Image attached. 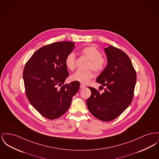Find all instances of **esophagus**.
Wrapping results in <instances>:
<instances>
[{
    "label": "esophagus",
    "mask_w": 159,
    "mask_h": 159,
    "mask_svg": "<svg viewBox=\"0 0 159 159\" xmlns=\"http://www.w3.org/2000/svg\"><path fill=\"white\" fill-rule=\"evenodd\" d=\"M80 88H81V89H84V88H86V86L84 85V84H81L80 85Z\"/></svg>",
    "instance_id": "obj_1"
}]
</instances>
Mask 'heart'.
<instances>
[{
	"instance_id": "b5f03b06",
	"label": "heart",
	"mask_w": 159,
	"mask_h": 159,
	"mask_svg": "<svg viewBox=\"0 0 159 159\" xmlns=\"http://www.w3.org/2000/svg\"><path fill=\"white\" fill-rule=\"evenodd\" d=\"M81 53L89 60L88 66V68H91L97 73L102 72L105 69L107 61L104 57L101 56V52L97 47L93 46H86L81 50ZM65 64L69 70H75V56L74 53L71 52L66 56ZM93 77V73L91 70H77L71 77L72 80L83 84H88Z\"/></svg>"
}]
</instances>
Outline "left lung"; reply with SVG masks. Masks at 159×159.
<instances>
[{
	"instance_id": "left-lung-1",
	"label": "left lung",
	"mask_w": 159,
	"mask_h": 159,
	"mask_svg": "<svg viewBox=\"0 0 159 159\" xmlns=\"http://www.w3.org/2000/svg\"><path fill=\"white\" fill-rule=\"evenodd\" d=\"M104 50L107 64L96 80L106 88L104 93H100L95 88L89 87L91 95L86 104L95 118L111 121L130 104L136 83V73L130 59L121 50L110 46Z\"/></svg>"
}]
</instances>
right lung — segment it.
Returning <instances> with one entry per match:
<instances>
[{
	"label": "right lung",
	"mask_w": 159,
	"mask_h": 159,
	"mask_svg": "<svg viewBox=\"0 0 159 159\" xmlns=\"http://www.w3.org/2000/svg\"><path fill=\"white\" fill-rule=\"evenodd\" d=\"M75 46L71 41L48 44L37 50L25 66L23 77L28 99L47 119L55 120L63 115L79 91L78 82L64 84L69 75L65 59Z\"/></svg>",
	"instance_id": "add662e5"
}]
</instances>
